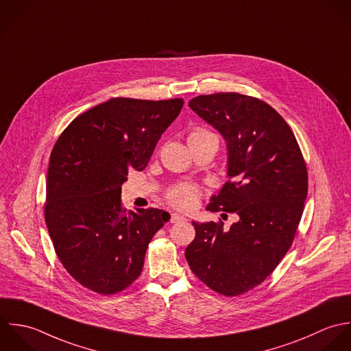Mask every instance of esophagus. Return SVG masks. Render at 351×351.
Here are the masks:
<instances>
[{
    "instance_id": "obj_1",
    "label": "esophagus",
    "mask_w": 351,
    "mask_h": 351,
    "mask_svg": "<svg viewBox=\"0 0 351 351\" xmlns=\"http://www.w3.org/2000/svg\"><path fill=\"white\" fill-rule=\"evenodd\" d=\"M187 218L184 217V215H182V214H179V213H172V215H171V222H173V223H176V222H183V221H186Z\"/></svg>"
}]
</instances>
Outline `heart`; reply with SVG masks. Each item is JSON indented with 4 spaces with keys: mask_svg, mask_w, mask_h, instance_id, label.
Here are the masks:
<instances>
[{
    "mask_svg": "<svg viewBox=\"0 0 351 351\" xmlns=\"http://www.w3.org/2000/svg\"><path fill=\"white\" fill-rule=\"evenodd\" d=\"M209 132L206 130H195L190 134L189 138L197 137V136H204L208 134ZM168 201L172 206L183 209V210H190L193 208H195V205L198 204V191L195 190V187L189 186V184H180V186H175L168 191Z\"/></svg>",
    "mask_w": 351,
    "mask_h": 351,
    "instance_id": "1",
    "label": "heart"
}]
</instances>
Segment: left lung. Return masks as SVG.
<instances>
[{
	"label": "left lung",
	"mask_w": 351,
	"mask_h": 351,
	"mask_svg": "<svg viewBox=\"0 0 351 351\" xmlns=\"http://www.w3.org/2000/svg\"><path fill=\"white\" fill-rule=\"evenodd\" d=\"M189 106L226 143L229 180L206 210L239 219L228 230L222 221H193L197 236L186 259L214 291L237 295L266 280L290 248L306 198V167L291 129L265 101L213 93Z\"/></svg>",
	"instance_id": "1"
}]
</instances>
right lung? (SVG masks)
<instances>
[{
  "label": "right lung",
  "mask_w": 351,
  "mask_h": 351,
  "mask_svg": "<svg viewBox=\"0 0 351 351\" xmlns=\"http://www.w3.org/2000/svg\"><path fill=\"white\" fill-rule=\"evenodd\" d=\"M182 99L114 97L77 117L50 154L45 217L54 250L82 286L112 294L138 278L146 248L169 221L160 209L126 210L122 184L146 168Z\"/></svg>",
  "instance_id": "add662e5"
}]
</instances>
